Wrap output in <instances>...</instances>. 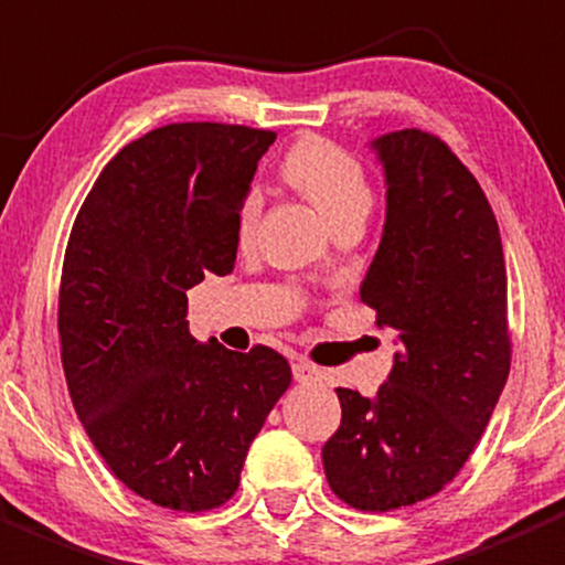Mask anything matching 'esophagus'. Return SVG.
Instances as JSON below:
<instances>
[{
    "mask_svg": "<svg viewBox=\"0 0 565 565\" xmlns=\"http://www.w3.org/2000/svg\"><path fill=\"white\" fill-rule=\"evenodd\" d=\"M292 374H295V380H298L300 385L317 383V380L322 377V374H319V369L315 366V363L306 361V358H298V361L292 363Z\"/></svg>",
    "mask_w": 565,
    "mask_h": 565,
    "instance_id": "obj_1",
    "label": "esophagus"
}]
</instances>
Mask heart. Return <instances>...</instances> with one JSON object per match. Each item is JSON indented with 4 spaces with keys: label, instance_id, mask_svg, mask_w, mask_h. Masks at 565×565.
Returning a JSON list of instances; mask_svg holds the SVG:
<instances>
[{
    "label": "heart",
    "instance_id": "b5f03b06",
    "mask_svg": "<svg viewBox=\"0 0 565 565\" xmlns=\"http://www.w3.org/2000/svg\"><path fill=\"white\" fill-rule=\"evenodd\" d=\"M284 180L311 199L330 224L366 218L374 193L366 169L352 152L319 136L300 139L281 163ZM259 218V196L248 193L237 210V237L248 243Z\"/></svg>",
    "mask_w": 565,
    "mask_h": 565
}]
</instances>
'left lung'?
Listing matches in <instances>:
<instances>
[{"instance_id": "8db88e82", "label": "left lung", "mask_w": 565, "mask_h": 565, "mask_svg": "<svg viewBox=\"0 0 565 565\" xmlns=\"http://www.w3.org/2000/svg\"><path fill=\"white\" fill-rule=\"evenodd\" d=\"M372 147L388 204L361 300L396 330L398 350L372 398L335 388L341 426L322 465L347 505L393 511L465 467L509 380L511 335L503 243L476 177L426 130Z\"/></svg>"}]
</instances>
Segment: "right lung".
I'll list each match as a JSON object with an SVG mask.
<instances>
[{
  "label": "right lung",
  "mask_w": 565,
  "mask_h": 565,
  "mask_svg": "<svg viewBox=\"0 0 565 565\" xmlns=\"http://www.w3.org/2000/svg\"><path fill=\"white\" fill-rule=\"evenodd\" d=\"M273 130L174 122L125 145L95 180L60 284L62 369L108 470L172 511L224 505L248 446L292 383L287 358L199 344L188 289L226 276L237 210Z\"/></svg>",
  "instance_id": "1"
}]
</instances>
